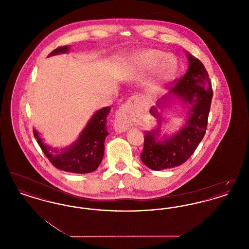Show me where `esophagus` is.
I'll return each mask as SVG.
<instances>
[{
	"mask_svg": "<svg viewBox=\"0 0 249 249\" xmlns=\"http://www.w3.org/2000/svg\"><path fill=\"white\" fill-rule=\"evenodd\" d=\"M141 107L140 100L133 96L130 100L119 107L116 113L115 129L118 131H125L130 127V121L134 118L137 110Z\"/></svg>",
	"mask_w": 249,
	"mask_h": 249,
	"instance_id": "esophagus-1",
	"label": "esophagus"
}]
</instances>
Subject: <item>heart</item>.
I'll return each mask as SVG.
<instances>
[{"mask_svg": "<svg viewBox=\"0 0 249 249\" xmlns=\"http://www.w3.org/2000/svg\"><path fill=\"white\" fill-rule=\"evenodd\" d=\"M177 69L178 63L173 57L160 50L148 49L131 57L123 76L129 82H139L153 72L146 82V88L151 93H157L173 78Z\"/></svg>", "mask_w": 249, "mask_h": 249, "instance_id": "b5f03b06", "label": "heart"}]
</instances>
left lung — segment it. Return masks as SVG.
<instances>
[{
	"mask_svg": "<svg viewBox=\"0 0 249 249\" xmlns=\"http://www.w3.org/2000/svg\"><path fill=\"white\" fill-rule=\"evenodd\" d=\"M189 69L169 94L162 97L150 109L159 119L156 130L146 131L141 154L142 163L151 170L160 171L183 164L194 153L207 127V119L213 98L212 84L200 59L186 52ZM176 96L189 107L186 123L177 134L161 137L163 119L157 109L165 106Z\"/></svg>",
	"mask_w": 249,
	"mask_h": 249,
	"instance_id": "1",
	"label": "left lung"
}]
</instances>
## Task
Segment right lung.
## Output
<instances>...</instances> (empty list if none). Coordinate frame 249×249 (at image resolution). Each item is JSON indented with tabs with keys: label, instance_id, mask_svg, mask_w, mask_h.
Segmentation results:
<instances>
[{
	"label": "right lung",
	"instance_id": "right-lung-1",
	"mask_svg": "<svg viewBox=\"0 0 249 249\" xmlns=\"http://www.w3.org/2000/svg\"><path fill=\"white\" fill-rule=\"evenodd\" d=\"M69 52V47H60L53 50L48 57ZM111 108L104 107L96 111L76 141L66 148H52L44 143L37 130L34 134L43 152L50 162L61 171L74 174H88L99 167L104 153L107 135V119Z\"/></svg>",
	"mask_w": 249,
	"mask_h": 249
}]
</instances>
